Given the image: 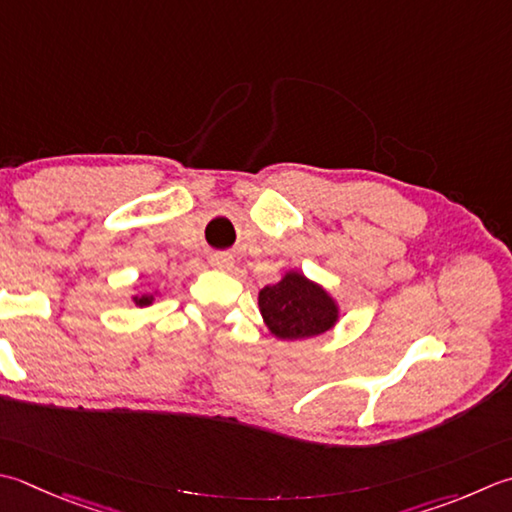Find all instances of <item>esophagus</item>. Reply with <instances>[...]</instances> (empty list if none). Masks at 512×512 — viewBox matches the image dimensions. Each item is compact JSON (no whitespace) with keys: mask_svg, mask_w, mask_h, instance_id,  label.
I'll list each match as a JSON object with an SVG mask.
<instances>
[{"mask_svg":"<svg viewBox=\"0 0 512 512\" xmlns=\"http://www.w3.org/2000/svg\"><path fill=\"white\" fill-rule=\"evenodd\" d=\"M210 266L217 268V270H230V268H233V255H228V253L210 255Z\"/></svg>","mask_w":512,"mask_h":512,"instance_id":"esophagus-1","label":"esophagus"}]
</instances>
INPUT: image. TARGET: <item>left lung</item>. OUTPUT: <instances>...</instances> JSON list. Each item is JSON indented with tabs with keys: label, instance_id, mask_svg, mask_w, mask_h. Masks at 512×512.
<instances>
[{
	"label": "left lung",
	"instance_id": "left-lung-1",
	"mask_svg": "<svg viewBox=\"0 0 512 512\" xmlns=\"http://www.w3.org/2000/svg\"><path fill=\"white\" fill-rule=\"evenodd\" d=\"M259 310L270 333L279 339L322 335L339 317L326 290L299 273H288L282 282L259 290Z\"/></svg>",
	"mask_w": 512,
	"mask_h": 512
}]
</instances>
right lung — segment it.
I'll list each match as a JSON object with an SVG mask.
<instances>
[{"mask_svg": "<svg viewBox=\"0 0 512 512\" xmlns=\"http://www.w3.org/2000/svg\"><path fill=\"white\" fill-rule=\"evenodd\" d=\"M150 302H153V297H150V295H142V297H135V304H137V306H148Z\"/></svg>", "mask_w": 512, "mask_h": 512, "instance_id": "obj_1", "label": "right lung"}]
</instances>
